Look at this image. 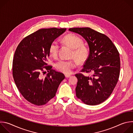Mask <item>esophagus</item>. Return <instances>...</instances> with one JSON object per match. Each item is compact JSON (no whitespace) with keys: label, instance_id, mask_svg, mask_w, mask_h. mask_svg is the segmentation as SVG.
I'll return each instance as SVG.
<instances>
[{"label":"esophagus","instance_id":"34e87169","mask_svg":"<svg viewBox=\"0 0 133 133\" xmlns=\"http://www.w3.org/2000/svg\"><path fill=\"white\" fill-rule=\"evenodd\" d=\"M65 77L66 78H69V77H70L71 75H68V74H65Z\"/></svg>","mask_w":133,"mask_h":133}]
</instances>
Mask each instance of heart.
<instances>
[{"label":"heart","instance_id":"1","mask_svg":"<svg viewBox=\"0 0 133 133\" xmlns=\"http://www.w3.org/2000/svg\"><path fill=\"white\" fill-rule=\"evenodd\" d=\"M63 42L72 48L71 57H74L79 62H84L88 58L89 51L88 48L84 46L82 38L75 34H69L65 36ZM59 44L56 41L51 42L49 46V52L52 57L57 58L59 50ZM76 62L73 59H61L55 64L56 69L64 74H70L72 69L76 66Z\"/></svg>","mask_w":133,"mask_h":133}]
</instances>
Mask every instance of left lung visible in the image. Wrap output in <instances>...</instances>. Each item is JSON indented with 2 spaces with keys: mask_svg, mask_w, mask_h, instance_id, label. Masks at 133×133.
<instances>
[{
  "mask_svg": "<svg viewBox=\"0 0 133 133\" xmlns=\"http://www.w3.org/2000/svg\"><path fill=\"white\" fill-rule=\"evenodd\" d=\"M68 30L81 35L87 41L89 54L81 72L92 73L90 76L82 73L75 75L78 78L76 96L87 105L100 104L110 96L118 82L121 68L119 52L103 34L88 27Z\"/></svg>",
  "mask_w": 133,
  "mask_h": 133,
  "instance_id": "1",
  "label": "left lung"
}]
</instances>
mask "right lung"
<instances>
[{"mask_svg": "<svg viewBox=\"0 0 133 133\" xmlns=\"http://www.w3.org/2000/svg\"><path fill=\"white\" fill-rule=\"evenodd\" d=\"M66 28L41 29L26 36L18 45L12 61V76L22 96L29 103L42 106L56 95L64 75L47 65L51 42ZM47 70L49 72L43 75Z\"/></svg>", "mask_w": 133, "mask_h": 133, "instance_id": "right-lung-1", "label": "right lung"}]
</instances>
